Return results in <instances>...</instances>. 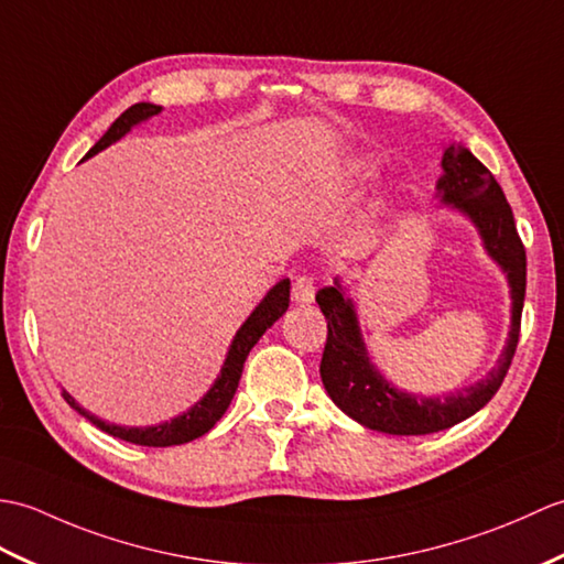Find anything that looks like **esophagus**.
Instances as JSON below:
<instances>
[{"mask_svg": "<svg viewBox=\"0 0 564 564\" xmlns=\"http://www.w3.org/2000/svg\"><path fill=\"white\" fill-rule=\"evenodd\" d=\"M316 286H314V278L311 274H296L292 282V299L296 304H311L314 302Z\"/></svg>", "mask_w": 564, "mask_h": 564, "instance_id": "34e87169", "label": "esophagus"}]
</instances>
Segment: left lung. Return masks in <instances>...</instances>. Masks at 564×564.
Segmentation results:
<instances>
[{"mask_svg":"<svg viewBox=\"0 0 564 564\" xmlns=\"http://www.w3.org/2000/svg\"><path fill=\"white\" fill-rule=\"evenodd\" d=\"M442 166V199L466 212L480 229L487 253L507 272L511 302H514L511 304V333L499 365L480 383L446 398L410 395L398 391L373 369L359 337L355 308L343 294L340 284L335 282L333 286L318 290L316 302L328 321V337H325L321 359L325 391L345 415L386 434H432L475 415L499 391L519 345L523 294H527V248L517 234L511 207L492 173L460 142L444 147Z\"/></svg>","mask_w":564,"mask_h":564,"instance_id":"left-lung-1","label":"left lung"}]
</instances>
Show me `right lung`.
Wrapping results in <instances>:
<instances>
[{
  "label": "right lung",
  "mask_w": 564,
  "mask_h": 564,
  "mask_svg": "<svg viewBox=\"0 0 564 564\" xmlns=\"http://www.w3.org/2000/svg\"><path fill=\"white\" fill-rule=\"evenodd\" d=\"M156 112H161V106H154V104L130 106L116 122L110 124L108 132L89 149V154L86 156L98 154L108 144L120 140V137L132 128V124L152 118V116H156ZM286 306H290V280H282L272 286L270 294L262 299L260 306L241 325V330L236 333L231 349L227 355V361H224L221 377L215 381V386L209 388V393L199 400V403H195V408L183 412L181 417L171 420V422L156 424V427H118V424H108L104 420L89 415L84 408L74 403V398L67 391H62V395H65L67 403L77 410L79 415L94 422L98 430H104L110 436H118V440H122V442L140 444V446H176V444L193 442V440H197V436H203L212 427H215L224 412H227L236 388H239V379H241L243 361H246L248 352L260 340V335L265 333L270 325L284 314Z\"/></svg>",
  "instance_id": "right-lung-1"
}]
</instances>
